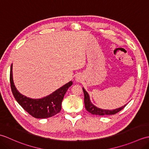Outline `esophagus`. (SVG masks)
<instances>
[{
    "label": "esophagus",
    "instance_id": "1",
    "mask_svg": "<svg viewBox=\"0 0 149 149\" xmlns=\"http://www.w3.org/2000/svg\"><path fill=\"white\" fill-rule=\"evenodd\" d=\"M75 78H76V79H76V81H80V77H79V76H77L76 77H75Z\"/></svg>",
    "mask_w": 149,
    "mask_h": 149
}]
</instances>
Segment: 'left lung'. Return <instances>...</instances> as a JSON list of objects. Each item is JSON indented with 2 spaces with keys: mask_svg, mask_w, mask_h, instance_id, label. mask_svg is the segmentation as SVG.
Listing matches in <instances>:
<instances>
[{
  "mask_svg": "<svg viewBox=\"0 0 149 149\" xmlns=\"http://www.w3.org/2000/svg\"><path fill=\"white\" fill-rule=\"evenodd\" d=\"M83 90L84 92V105H85V108L88 111V112L92 114V115H100V116H104V115H115V114L117 113L118 112L120 111L122 109L124 108L126 106L127 104L121 107H119V108H117L113 110H107V109H102L99 108V107H96L94 106L93 104L91 102L90 99V96L87 91L84 89L83 88Z\"/></svg>",
  "mask_w": 149,
  "mask_h": 149,
  "instance_id": "left-lung-1",
  "label": "left lung"
}]
</instances>
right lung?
Instances as JSON below:
<instances>
[{
  "instance_id": "right-lung-1",
  "label": "right lung",
  "mask_w": 149,
  "mask_h": 149,
  "mask_svg": "<svg viewBox=\"0 0 149 149\" xmlns=\"http://www.w3.org/2000/svg\"><path fill=\"white\" fill-rule=\"evenodd\" d=\"M12 65L10 69V84L13 95L24 110L36 118H46L56 115L61 109V102L65 94L73 83L70 81L49 95L34 99L22 95L16 88L13 80Z\"/></svg>"
}]
</instances>
